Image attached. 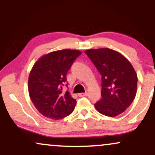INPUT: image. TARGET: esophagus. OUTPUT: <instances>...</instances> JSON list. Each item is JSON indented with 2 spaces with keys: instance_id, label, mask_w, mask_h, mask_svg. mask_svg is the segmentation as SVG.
<instances>
[{
  "instance_id": "1",
  "label": "esophagus",
  "mask_w": 155,
  "mask_h": 155,
  "mask_svg": "<svg viewBox=\"0 0 155 155\" xmlns=\"http://www.w3.org/2000/svg\"><path fill=\"white\" fill-rule=\"evenodd\" d=\"M78 95H79V97H84V96L87 95V92H81V93H79Z\"/></svg>"
}]
</instances>
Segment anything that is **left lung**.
<instances>
[{"mask_svg":"<svg viewBox=\"0 0 155 155\" xmlns=\"http://www.w3.org/2000/svg\"><path fill=\"white\" fill-rule=\"evenodd\" d=\"M101 75V100L95 104L99 113L116 117L132 104L138 77L129 60L118 51L101 48L84 51Z\"/></svg>","mask_w":155,"mask_h":155,"instance_id":"left-lung-1","label":"left lung"}]
</instances>
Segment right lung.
Here are the masks:
<instances>
[{"mask_svg":"<svg viewBox=\"0 0 155 155\" xmlns=\"http://www.w3.org/2000/svg\"><path fill=\"white\" fill-rule=\"evenodd\" d=\"M81 54L76 49L51 51L41 57L32 68L28 92L35 107L44 117L58 120L74 111L76 99L68 91L63 93L62 90L68 71Z\"/></svg>","mask_w":155,"mask_h":155,"instance_id":"obj_1","label":"right lung"}]
</instances>
